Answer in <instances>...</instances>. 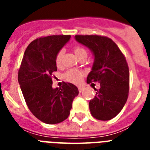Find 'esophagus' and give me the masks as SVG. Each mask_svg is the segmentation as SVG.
Wrapping results in <instances>:
<instances>
[{
    "mask_svg": "<svg viewBox=\"0 0 150 150\" xmlns=\"http://www.w3.org/2000/svg\"><path fill=\"white\" fill-rule=\"evenodd\" d=\"M78 89H79V93H82V92L83 91L84 88H83L82 86H79V87H78Z\"/></svg>",
    "mask_w": 150,
    "mask_h": 150,
    "instance_id": "1",
    "label": "esophagus"
}]
</instances>
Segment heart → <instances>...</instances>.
Segmentation results:
<instances>
[{
  "mask_svg": "<svg viewBox=\"0 0 150 150\" xmlns=\"http://www.w3.org/2000/svg\"><path fill=\"white\" fill-rule=\"evenodd\" d=\"M74 52H75V55L79 57V55L82 54H86V51L84 48L82 47H75L74 48ZM64 50H59L57 54L56 57H55V63L57 65H60L62 61V57H63ZM84 75V72L82 71L77 70V69H71L68 70V71H66L64 74V78L66 80H68L69 82H72V83H75V84H79L82 82V78Z\"/></svg>",
  "mask_w": 150,
  "mask_h": 150,
  "instance_id": "heart-1",
  "label": "heart"
}]
</instances>
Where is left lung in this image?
Segmentation results:
<instances>
[{
  "instance_id": "8db88e82",
  "label": "left lung",
  "mask_w": 150,
  "mask_h": 150,
  "mask_svg": "<svg viewBox=\"0 0 150 150\" xmlns=\"http://www.w3.org/2000/svg\"><path fill=\"white\" fill-rule=\"evenodd\" d=\"M75 40L93 52L94 62L87 83L99 82L100 88L89 101L91 114L108 121L120 113L129 91V70L126 59L111 39L98 35H76Z\"/></svg>"
}]
</instances>
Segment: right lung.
<instances>
[{"label": "right lung", "instance_id": "right-lung-1", "mask_svg": "<svg viewBox=\"0 0 150 150\" xmlns=\"http://www.w3.org/2000/svg\"><path fill=\"white\" fill-rule=\"evenodd\" d=\"M70 38L54 35L36 39L27 47L18 70V80L29 110L49 125L68 118L79 94L77 87L69 82H64L61 89L52 88V75L57 70L55 57Z\"/></svg>", "mask_w": 150, "mask_h": 150}]
</instances>
